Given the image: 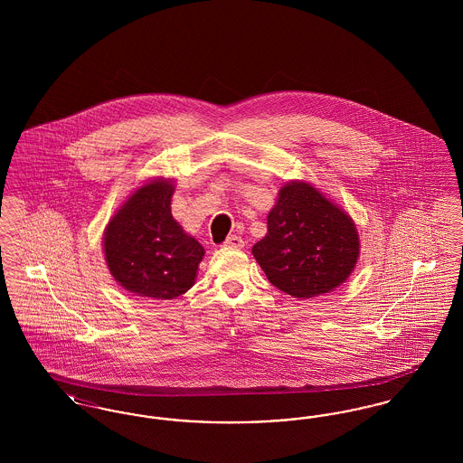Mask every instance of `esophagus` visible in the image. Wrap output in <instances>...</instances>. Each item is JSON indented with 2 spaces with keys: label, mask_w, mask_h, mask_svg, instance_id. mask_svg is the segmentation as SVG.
<instances>
[{
  "label": "esophagus",
  "mask_w": 463,
  "mask_h": 463,
  "mask_svg": "<svg viewBox=\"0 0 463 463\" xmlns=\"http://www.w3.org/2000/svg\"><path fill=\"white\" fill-rule=\"evenodd\" d=\"M223 246H227V248H242L244 241H242V238L234 234V236H229V238L225 240Z\"/></svg>",
  "instance_id": "esophagus-1"
}]
</instances>
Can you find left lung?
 I'll return each instance as SVG.
<instances>
[{"mask_svg": "<svg viewBox=\"0 0 463 463\" xmlns=\"http://www.w3.org/2000/svg\"><path fill=\"white\" fill-rule=\"evenodd\" d=\"M267 279L295 298L340 287L359 257L353 219L307 182H288L267 215V234L251 248Z\"/></svg>", "mask_w": 463, "mask_h": 463, "instance_id": "8db88e82", "label": "left lung"}]
</instances>
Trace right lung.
<instances>
[{
  "label": "right lung",
  "instance_id": "obj_1",
  "mask_svg": "<svg viewBox=\"0 0 463 463\" xmlns=\"http://www.w3.org/2000/svg\"><path fill=\"white\" fill-rule=\"evenodd\" d=\"M174 191L165 178L144 184L106 227L110 274L138 297L172 300L194 285L204 248L172 217Z\"/></svg>",
  "mask_w": 463,
  "mask_h": 463
}]
</instances>
